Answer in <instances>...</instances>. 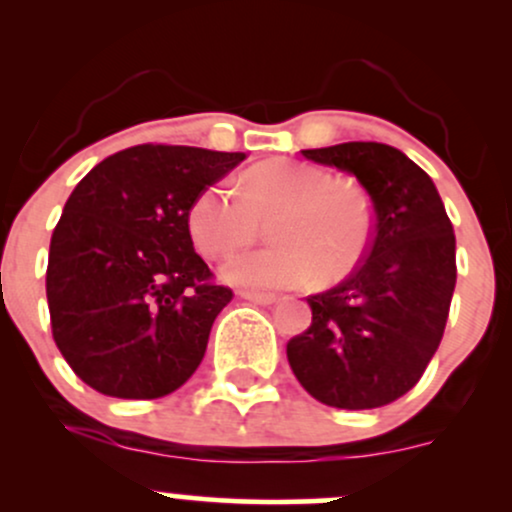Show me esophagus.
<instances>
[{"label":"esophagus","instance_id":"34e87169","mask_svg":"<svg viewBox=\"0 0 512 512\" xmlns=\"http://www.w3.org/2000/svg\"><path fill=\"white\" fill-rule=\"evenodd\" d=\"M240 298H245V301L257 303V305H272V303H276L274 293H260V291H240Z\"/></svg>","mask_w":512,"mask_h":512}]
</instances>
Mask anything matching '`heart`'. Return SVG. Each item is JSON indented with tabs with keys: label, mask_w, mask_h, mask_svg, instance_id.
Masks as SVG:
<instances>
[{
	"label": "heart",
	"mask_w": 512,
	"mask_h": 512,
	"mask_svg": "<svg viewBox=\"0 0 512 512\" xmlns=\"http://www.w3.org/2000/svg\"><path fill=\"white\" fill-rule=\"evenodd\" d=\"M274 245L233 255L221 276L243 289H293L317 276L320 284L344 279L373 243L375 209L354 180L301 161H269L250 168L238 195L219 185L202 190L187 214L197 250L226 257L260 236L267 223Z\"/></svg>",
	"instance_id": "1"
}]
</instances>
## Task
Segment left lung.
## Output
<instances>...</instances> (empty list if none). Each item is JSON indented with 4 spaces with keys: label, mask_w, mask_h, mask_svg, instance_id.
Here are the masks:
<instances>
[{
    "label": "left lung",
    "mask_w": 512,
    "mask_h": 512,
    "mask_svg": "<svg viewBox=\"0 0 512 512\" xmlns=\"http://www.w3.org/2000/svg\"><path fill=\"white\" fill-rule=\"evenodd\" d=\"M303 156L361 182L375 233L342 284L308 296L313 322L286 356L317 402L385 407L419 383L443 339L457 281L452 223L433 180L395 146L346 142Z\"/></svg>",
    "instance_id": "obj_1"
}]
</instances>
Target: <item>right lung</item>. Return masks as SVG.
Listing matches in <instances>:
<instances>
[{
    "instance_id": "1",
    "label": "right lung",
    "mask_w": 512,
    "mask_h": 512,
    "mask_svg": "<svg viewBox=\"0 0 512 512\" xmlns=\"http://www.w3.org/2000/svg\"><path fill=\"white\" fill-rule=\"evenodd\" d=\"M245 154L139 144L69 195L50 240L48 308L64 361L101 395L158 399L190 380L233 291L192 245L187 214Z\"/></svg>"
}]
</instances>
